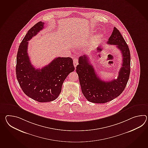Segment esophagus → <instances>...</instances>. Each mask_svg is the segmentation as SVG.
Returning <instances> with one entry per match:
<instances>
[{
	"label": "esophagus",
	"instance_id": "34e87169",
	"mask_svg": "<svg viewBox=\"0 0 148 148\" xmlns=\"http://www.w3.org/2000/svg\"><path fill=\"white\" fill-rule=\"evenodd\" d=\"M73 64H74V66L75 67H76V66L78 65L79 62H78V59L76 58H75L74 59H73Z\"/></svg>",
	"mask_w": 148,
	"mask_h": 148
}]
</instances>
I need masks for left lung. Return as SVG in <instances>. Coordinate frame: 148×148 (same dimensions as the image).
Instances as JSON below:
<instances>
[{
	"label": "left lung",
	"instance_id": "left-lung-1",
	"mask_svg": "<svg viewBox=\"0 0 148 148\" xmlns=\"http://www.w3.org/2000/svg\"><path fill=\"white\" fill-rule=\"evenodd\" d=\"M107 43L115 45L122 53L123 62L117 79L107 82L102 81L86 55L79 57V65L76 67L82 93L89 101L93 103H104L117 98L124 90L130 77V51L116 27H114Z\"/></svg>",
	"mask_w": 148,
	"mask_h": 148
}]
</instances>
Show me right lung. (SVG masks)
<instances>
[{
  "label": "right lung",
  "mask_w": 148,
  "mask_h": 148,
  "mask_svg": "<svg viewBox=\"0 0 148 148\" xmlns=\"http://www.w3.org/2000/svg\"><path fill=\"white\" fill-rule=\"evenodd\" d=\"M39 22L28 31L20 44L17 54L16 74L24 93L40 102H50L57 98L63 82L74 69L70 57H57L41 69L31 64L27 53L28 41L43 29Z\"/></svg>",
  "instance_id": "right-lung-1"
}]
</instances>
